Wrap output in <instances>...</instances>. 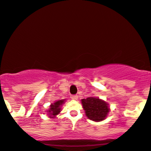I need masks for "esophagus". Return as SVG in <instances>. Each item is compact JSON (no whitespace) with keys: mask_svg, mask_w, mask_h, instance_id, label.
Masks as SVG:
<instances>
[{"mask_svg":"<svg viewBox=\"0 0 151 151\" xmlns=\"http://www.w3.org/2000/svg\"><path fill=\"white\" fill-rule=\"evenodd\" d=\"M77 98H78V96L77 95H72L71 96V99L73 100H77Z\"/></svg>","mask_w":151,"mask_h":151,"instance_id":"1","label":"esophagus"}]
</instances>
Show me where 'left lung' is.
<instances>
[{
	"instance_id": "1",
	"label": "left lung",
	"mask_w": 151,
	"mask_h": 151,
	"mask_svg": "<svg viewBox=\"0 0 151 151\" xmlns=\"http://www.w3.org/2000/svg\"><path fill=\"white\" fill-rule=\"evenodd\" d=\"M85 115L89 120L100 122L105 120L110 112L109 104L99 97H89L81 100Z\"/></svg>"
}]
</instances>
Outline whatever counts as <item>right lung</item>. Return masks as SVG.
<instances>
[{"label":"right lung","instance_id":"1","mask_svg":"<svg viewBox=\"0 0 151 151\" xmlns=\"http://www.w3.org/2000/svg\"><path fill=\"white\" fill-rule=\"evenodd\" d=\"M66 100H60L55 101L54 102L51 103L49 108L47 110H46V112H47V115L50 118H56V116L59 115L60 112L62 111V106L64 105Z\"/></svg>","mask_w":151,"mask_h":151}]
</instances>
